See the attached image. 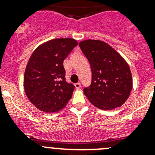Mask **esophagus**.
Segmentation results:
<instances>
[{"mask_svg": "<svg viewBox=\"0 0 155 155\" xmlns=\"http://www.w3.org/2000/svg\"><path fill=\"white\" fill-rule=\"evenodd\" d=\"M75 87H76V88H77V89L80 88V87H81V84L79 83V82H77V83L75 84Z\"/></svg>", "mask_w": 155, "mask_h": 155, "instance_id": "esophagus-1", "label": "esophagus"}]
</instances>
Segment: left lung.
Wrapping results in <instances>:
<instances>
[{
	"mask_svg": "<svg viewBox=\"0 0 155 155\" xmlns=\"http://www.w3.org/2000/svg\"><path fill=\"white\" fill-rule=\"evenodd\" d=\"M79 47L91 68V83L83 89L94 106L103 110L119 107L132 90V76L127 63L109 45L87 40Z\"/></svg>",
	"mask_w": 155,
	"mask_h": 155,
	"instance_id": "left-lung-1",
	"label": "left lung"
}]
</instances>
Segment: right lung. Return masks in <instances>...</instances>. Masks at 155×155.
<instances>
[{"mask_svg":"<svg viewBox=\"0 0 155 155\" xmlns=\"http://www.w3.org/2000/svg\"><path fill=\"white\" fill-rule=\"evenodd\" d=\"M76 40L54 39L40 45L30 58L24 76V87L29 101L45 112L63 109L72 97L75 86L66 81L64 61Z\"/></svg>","mask_w":155,"mask_h":155,"instance_id":"obj_1","label":"right lung"}]
</instances>
